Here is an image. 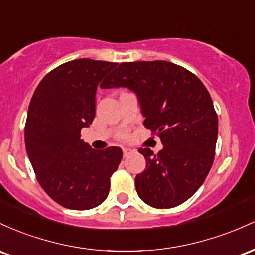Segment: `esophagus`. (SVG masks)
I'll return each mask as SVG.
<instances>
[{"label": "esophagus", "instance_id": "34e87169", "mask_svg": "<svg viewBox=\"0 0 255 255\" xmlns=\"http://www.w3.org/2000/svg\"><path fill=\"white\" fill-rule=\"evenodd\" d=\"M132 149H131V148H127V147H124L123 148V154H124V156H128V155H130L131 153H132Z\"/></svg>", "mask_w": 255, "mask_h": 255}]
</instances>
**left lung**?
I'll use <instances>...</instances> for the list:
<instances>
[{
    "instance_id": "obj_1",
    "label": "left lung",
    "mask_w": 255,
    "mask_h": 255,
    "mask_svg": "<svg viewBox=\"0 0 255 255\" xmlns=\"http://www.w3.org/2000/svg\"><path fill=\"white\" fill-rule=\"evenodd\" d=\"M102 88L135 93L143 124L164 145L158 154L138 150L147 162L135 178L142 201L155 208L187 201L212 167L218 137V117L202 82L181 66L156 60L123 62Z\"/></svg>"
}]
</instances>
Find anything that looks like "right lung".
I'll list each match as a JSON object with an SVG mask.
<instances>
[{
  "label": "right lung",
  "instance_id": "1",
  "mask_svg": "<svg viewBox=\"0 0 255 255\" xmlns=\"http://www.w3.org/2000/svg\"><path fill=\"white\" fill-rule=\"evenodd\" d=\"M117 65L91 59L60 65L42 79L28 106V159L45 193L70 210L101 205L123 158L119 147L96 150L81 139L95 118L97 87Z\"/></svg>",
  "mask_w": 255,
  "mask_h": 255
}]
</instances>
